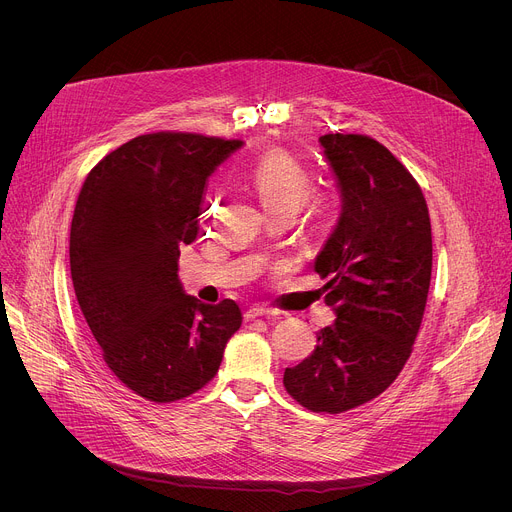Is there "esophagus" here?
<instances>
[{"label":"esophagus","mask_w":512,"mask_h":512,"mask_svg":"<svg viewBox=\"0 0 512 512\" xmlns=\"http://www.w3.org/2000/svg\"><path fill=\"white\" fill-rule=\"evenodd\" d=\"M277 312L273 308H265V306H251L247 312H245V320H257V318H263V316H275Z\"/></svg>","instance_id":"obj_1"}]
</instances>
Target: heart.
Listing matches in <instances>:
<instances>
[{"label": "heart", "mask_w": 512, "mask_h": 512, "mask_svg": "<svg viewBox=\"0 0 512 512\" xmlns=\"http://www.w3.org/2000/svg\"><path fill=\"white\" fill-rule=\"evenodd\" d=\"M245 184L253 190L269 216H294L312 192L308 170L298 158L281 148L263 152L245 174Z\"/></svg>", "instance_id": "heart-1"}]
</instances>
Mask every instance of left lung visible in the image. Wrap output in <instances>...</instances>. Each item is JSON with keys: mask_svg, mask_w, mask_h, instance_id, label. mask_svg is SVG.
Masks as SVG:
<instances>
[{"mask_svg": "<svg viewBox=\"0 0 512 512\" xmlns=\"http://www.w3.org/2000/svg\"><path fill=\"white\" fill-rule=\"evenodd\" d=\"M342 192L340 221L316 257L336 320L316 350L285 369L283 387L302 407L342 413L379 397L403 371L431 281L429 210L417 180L360 133L320 137Z\"/></svg>", "mask_w": 512, "mask_h": 512, "instance_id": "left-lung-1", "label": "left lung"}]
</instances>
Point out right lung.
<instances>
[{
    "instance_id": "1",
    "label": "right lung",
    "mask_w": 512,
    "mask_h": 512,
    "mask_svg": "<svg viewBox=\"0 0 512 512\" xmlns=\"http://www.w3.org/2000/svg\"><path fill=\"white\" fill-rule=\"evenodd\" d=\"M241 143L145 133L107 154L81 188L70 225L72 285L105 364L148 401H180L208 385L241 328L233 300L202 304L178 279L208 176Z\"/></svg>"
}]
</instances>
